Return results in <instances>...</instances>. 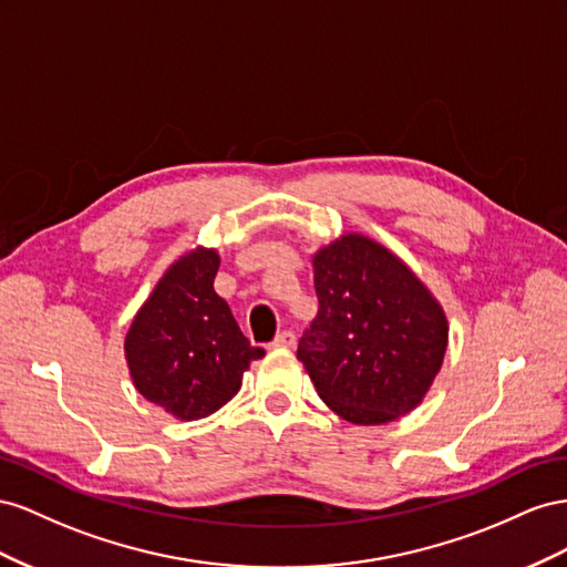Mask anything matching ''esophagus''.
<instances>
[{"label": "esophagus", "mask_w": 567, "mask_h": 567, "mask_svg": "<svg viewBox=\"0 0 567 567\" xmlns=\"http://www.w3.org/2000/svg\"><path fill=\"white\" fill-rule=\"evenodd\" d=\"M297 344V337L292 330H282L278 337L272 339V349H292Z\"/></svg>", "instance_id": "1"}]
</instances>
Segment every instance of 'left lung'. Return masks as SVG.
<instances>
[{
	"label": "left lung",
	"instance_id": "8db88e82",
	"mask_svg": "<svg viewBox=\"0 0 567 567\" xmlns=\"http://www.w3.org/2000/svg\"><path fill=\"white\" fill-rule=\"evenodd\" d=\"M318 316L297 359L318 396L353 425H386L427 396L449 347L430 287L392 249L344 233L313 256Z\"/></svg>",
	"mask_w": 567,
	"mask_h": 567
}]
</instances>
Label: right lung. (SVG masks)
<instances>
[{
	"mask_svg": "<svg viewBox=\"0 0 567 567\" xmlns=\"http://www.w3.org/2000/svg\"><path fill=\"white\" fill-rule=\"evenodd\" d=\"M218 266V249L204 245L175 258L123 342L135 390L183 423L223 409L251 361L266 355L249 344L228 301L216 295Z\"/></svg>",
	"mask_w": 567,
	"mask_h": 567,
	"instance_id": "1",
	"label": "right lung"
}]
</instances>
